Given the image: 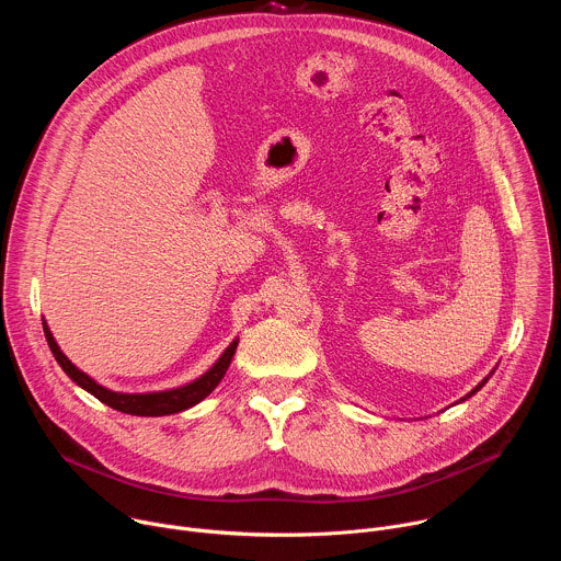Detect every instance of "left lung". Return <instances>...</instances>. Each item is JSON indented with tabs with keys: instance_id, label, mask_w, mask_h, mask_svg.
<instances>
[{
	"instance_id": "left-lung-1",
	"label": "left lung",
	"mask_w": 561,
	"mask_h": 561,
	"mask_svg": "<svg viewBox=\"0 0 561 561\" xmlns=\"http://www.w3.org/2000/svg\"><path fill=\"white\" fill-rule=\"evenodd\" d=\"M486 381H489V377H486V379H484V381H482V383H479V386H477V388H472V390H470V392H468V394H466V397H470V394H474V392H477V390H479V388H482V386H484V383H486ZM466 397H463V399H466Z\"/></svg>"
}]
</instances>
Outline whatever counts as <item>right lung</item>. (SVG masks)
I'll return each mask as SVG.
<instances>
[{"instance_id": "right-lung-1", "label": "right lung", "mask_w": 561, "mask_h": 561, "mask_svg": "<svg viewBox=\"0 0 561 561\" xmlns=\"http://www.w3.org/2000/svg\"><path fill=\"white\" fill-rule=\"evenodd\" d=\"M44 335H46V342L50 346V353L55 355L57 364L64 368V373L77 383L82 386L84 390H89L93 397H98L102 404L115 409V411H122L126 415H137V417H162V415H173V413H182L195 404H199L204 397H208L215 386L221 381V377L226 375L228 366H230V359L234 355V348H237V340L224 351V355L215 362V366L204 373L199 379L186 383V386H180V388H173V390H162V392H139V394H130V392H115V390H108L104 386H100L95 379H91L87 373L79 370L57 346V342L53 340L46 322H44Z\"/></svg>"}]
</instances>
